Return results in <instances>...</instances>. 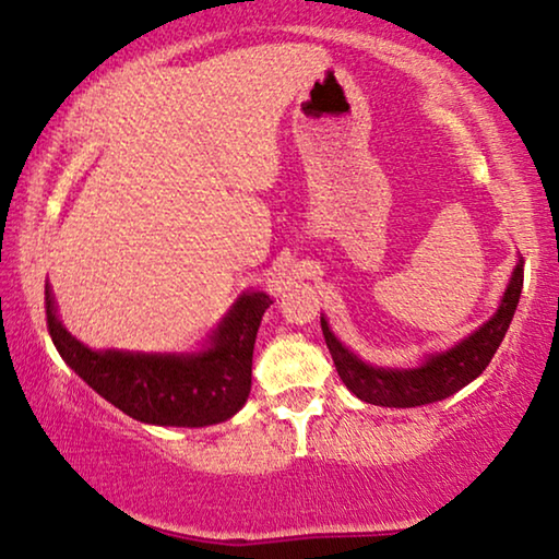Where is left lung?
I'll return each mask as SVG.
<instances>
[{"mask_svg": "<svg viewBox=\"0 0 559 559\" xmlns=\"http://www.w3.org/2000/svg\"><path fill=\"white\" fill-rule=\"evenodd\" d=\"M522 283L524 265L522 258H519L493 317L484 321L476 332H471L461 342H455L453 347L443 352H430L415 367L369 365V361L359 359L355 352L336 340L324 317H321V332H324L329 355L334 359V367L340 372L342 382L359 400L382 407L430 405L438 403V400L451 397L461 388H466L468 382H474L489 367L491 357L497 355L499 344L504 340L507 329L514 319L519 296H522Z\"/></svg>", "mask_w": 559, "mask_h": 559, "instance_id": "left-lung-1", "label": "left lung"}]
</instances>
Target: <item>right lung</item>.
<instances>
[{
  "mask_svg": "<svg viewBox=\"0 0 559 559\" xmlns=\"http://www.w3.org/2000/svg\"><path fill=\"white\" fill-rule=\"evenodd\" d=\"M273 298L242 290L198 352L91 349L62 326L45 283L47 329L66 365L100 397L148 426L204 428L230 420L246 405L253 347Z\"/></svg>",
  "mask_w": 559,
  "mask_h": 559,
  "instance_id": "1",
  "label": "right lung"
}]
</instances>
